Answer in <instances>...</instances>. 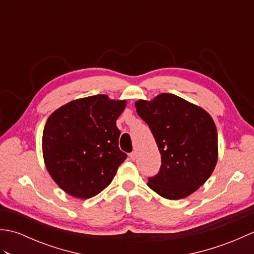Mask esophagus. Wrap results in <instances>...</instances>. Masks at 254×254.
<instances>
[{
	"mask_svg": "<svg viewBox=\"0 0 254 254\" xmlns=\"http://www.w3.org/2000/svg\"><path fill=\"white\" fill-rule=\"evenodd\" d=\"M128 157H130V159L132 161H134V160H135V158H136V153L135 152H132L131 154H128Z\"/></svg>",
	"mask_w": 254,
	"mask_h": 254,
	"instance_id": "1",
	"label": "esophagus"
}]
</instances>
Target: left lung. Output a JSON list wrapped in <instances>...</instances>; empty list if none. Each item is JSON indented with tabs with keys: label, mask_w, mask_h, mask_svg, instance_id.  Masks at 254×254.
Listing matches in <instances>:
<instances>
[{
	"label": "left lung",
	"mask_w": 254,
	"mask_h": 254,
	"mask_svg": "<svg viewBox=\"0 0 254 254\" xmlns=\"http://www.w3.org/2000/svg\"><path fill=\"white\" fill-rule=\"evenodd\" d=\"M161 156L147 186L168 199L187 197L204 185L216 166L217 130L206 111L172 94L135 102Z\"/></svg>",
	"instance_id": "1"
}]
</instances>
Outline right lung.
<instances>
[{"label": "right lung", "instance_id": "1", "mask_svg": "<svg viewBox=\"0 0 254 254\" xmlns=\"http://www.w3.org/2000/svg\"><path fill=\"white\" fill-rule=\"evenodd\" d=\"M126 106V100L90 96L62 106L47 120L42 134L46 167L69 195H97L127 159L119 148L120 130L116 126Z\"/></svg>", "mask_w": 254, "mask_h": 254}]
</instances>
